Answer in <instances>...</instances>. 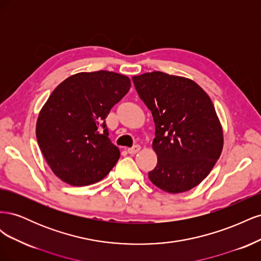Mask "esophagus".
Instances as JSON below:
<instances>
[{"mask_svg": "<svg viewBox=\"0 0 261 261\" xmlns=\"http://www.w3.org/2000/svg\"><path fill=\"white\" fill-rule=\"evenodd\" d=\"M139 150H140V146L139 145H135V146L132 147V148H128L127 151L130 154H135V153H137L139 151Z\"/></svg>", "mask_w": 261, "mask_h": 261, "instance_id": "34e87169", "label": "esophagus"}]
</instances>
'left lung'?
I'll list each match as a JSON object with an SVG mask.
<instances>
[{
	"mask_svg": "<svg viewBox=\"0 0 261 261\" xmlns=\"http://www.w3.org/2000/svg\"><path fill=\"white\" fill-rule=\"evenodd\" d=\"M155 125L156 167L149 179L162 191H189L208 176L223 149V128L211 99L186 77L162 72L133 76Z\"/></svg>",
	"mask_w": 261,
	"mask_h": 261,
	"instance_id": "1",
	"label": "left lung"
}]
</instances>
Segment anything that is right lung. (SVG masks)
Returning a JSON list of instances; mask_svg holds the SVG:
<instances>
[{"label": "right lung", "mask_w": 261, "mask_h": 261, "mask_svg": "<svg viewBox=\"0 0 261 261\" xmlns=\"http://www.w3.org/2000/svg\"><path fill=\"white\" fill-rule=\"evenodd\" d=\"M130 88L125 75L78 73L62 82L39 113L36 136L52 172L73 186L94 184L120 159L106 118Z\"/></svg>", "instance_id": "1"}]
</instances>
